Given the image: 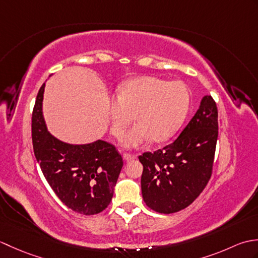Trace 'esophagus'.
I'll return each mask as SVG.
<instances>
[{"mask_svg":"<svg viewBox=\"0 0 258 258\" xmlns=\"http://www.w3.org/2000/svg\"><path fill=\"white\" fill-rule=\"evenodd\" d=\"M123 158L126 162H130V161H133L136 158V155L134 154H130V153H124L123 154Z\"/></svg>","mask_w":258,"mask_h":258,"instance_id":"34e87169","label":"esophagus"}]
</instances>
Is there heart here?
Listing matches in <instances>:
<instances>
[{
  "label": "heart",
  "mask_w": 258,
  "mask_h": 258,
  "mask_svg": "<svg viewBox=\"0 0 258 258\" xmlns=\"http://www.w3.org/2000/svg\"><path fill=\"white\" fill-rule=\"evenodd\" d=\"M116 98L107 103L111 133L119 138L133 115L136 122L120 140L126 149L139 147L150 140L161 143L171 139L189 108V92L183 82H168L156 76L126 82L117 89Z\"/></svg>",
  "instance_id": "b5f03b06"
}]
</instances>
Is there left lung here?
Segmentation results:
<instances>
[{
	"mask_svg": "<svg viewBox=\"0 0 258 258\" xmlns=\"http://www.w3.org/2000/svg\"><path fill=\"white\" fill-rule=\"evenodd\" d=\"M217 136L216 103L205 95L173 143L139 156L143 164L141 187L145 204L163 214L191 204L211 178Z\"/></svg>",
	"mask_w": 258,
	"mask_h": 258,
	"instance_id": "obj_1",
	"label": "left lung"
}]
</instances>
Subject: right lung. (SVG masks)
<instances>
[{"instance_id":"obj_1","label":"right lung","mask_w":258,"mask_h":258,"mask_svg":"<svg viewBox=\"0 0 258 258\" xmlns=\"http://www.w3.org/2000/svg\"><path fill=\"white\" fill-rule=\"evenodd\" d=\"M43 84L32 114V142L42 173L54 193L71 210L94 215L111 203L123 160L115 147L97 140L70 144L48 132L43 115Z\"/></svg>"}]
</instances>
